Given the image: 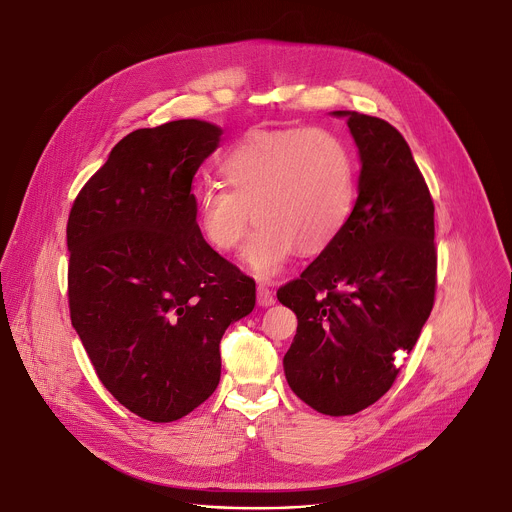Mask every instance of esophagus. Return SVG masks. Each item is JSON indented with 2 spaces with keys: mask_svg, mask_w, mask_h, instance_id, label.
Masks as SVG:
<instances>
[{
  "mask_svg": "<svg viewBox=\"0 0 512 512\" xmlns=\"http://www.w3.org/2000/svg\"><path fill=\"white\" fill-rule=\"evenodd\" d=\"M257 304L263 306V308L275 304V298H273V294H271V289H269L265 283H259V285H257Z\"/></svg>",
  "mask_w": 512,
  "mask_h": 512,
  "instance_id": "1",
  "label": "esophagus"
}]
</instances>
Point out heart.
I'll return each instance as SVG.
<instances>
[{"label": "heart", "instance_id": "b5f03b06", "mask_svg": "<svg viewBox=\"0 0 512 512\" xmlns=\"http://www.w3.org/2000/svg\"><path fill=\"white\" fill-rule=\"evenodd\" d=\"M231 191L196 192L204 239L229 253L259 223L243 257L259 277L275 275L298 251L320 255L342 235L356 200V164L348 145L318 127L253 131L223 156Z\"/></svg>", "mask_w": 512, "mask_h": 512}]
</instances>
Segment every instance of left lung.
Segmentation results:
<instances>
[{
	"instance_id": "left-lung-1",
	"label": "left lung",
	"mask_w": 512,
	"mask_h": 512,
	"mask_svg": "<svg viewBox=\"0 0 512 512\" xmlns=\"http://www.w3.org/2000/svg\"><path fill=\"white\" fill-rule=\"evenodd\" d=\"M346 117L358 145V196L342 235L277 300L298 316L285 379L326 415H352L395 383L437 285L433 200L405 137L385 119Z\"/></svg>"
}]
</instances>
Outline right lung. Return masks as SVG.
Returning <instances> with one entry per match:
<instances>
[{"label":"right lung","mask_w":512,"mask_h":512,"mask_svg":"<svg viewBox=\"0 0 512 512\" xmlns=\"http://www.w3.org/2000/svg\"><path fill=\"white\" fill-rule=\"evenodd\" d=\"M223 129L198 119L125 135L72 202L68 308L99 381L168 423L221 381V338L255 308V281L196 223L192 180Z\"/></svg>","instance_id":"1"}]
</instances>
